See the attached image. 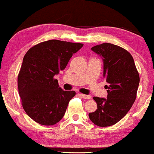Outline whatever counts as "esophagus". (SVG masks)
Segmentation results:
<instances>
[{"label": "esophagus", "mask_w": 154, "mask_h": 154, "mask_svg": "<svg viewBox=\"0 0 154 154\" xmlns=\"http://www.w3.org/2000/svg\"><path fill=\"white\" fill-rule=\"evenodd\" d=\"M79 95L81 96V97L83 98V99H91V96H90V95H85V94H82V93H79Z\"/></svg>", "instance_id": "esophagus-1"}]
</instances>
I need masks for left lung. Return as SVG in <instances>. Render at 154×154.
<instances>
[{"mask_svg":"<svg viewBox=\"0 0 154 154\" xmlns=\"http://www.w3.org/2000/svg\"><path fill=\"white\" fill-rule=\"evenodd\" d=\"M91 50L102 58L103 77L108 85H105L107 99L93 97L97 109L89 113V118L97 126H111L119 122L134 104L139 84V72L132 55L122 47L104 43Z\"/></svg>","mask_w":154,"mask_h":154,"instance_id":"obj_1","label":"left lung"}]
</instances>
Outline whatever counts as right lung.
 <instances>
[{"mask_svg":"<svg viewBox=\"0 0 154 154\" xmlns=\"http://www.w3.org/2000/svg\"><path fill=\"white\" fill-rule=\"evenodd\" d=\"M83 44L50 40L33 46L25 54L18 76L23 110L38 124L53 125L65 114L75 91H64L54 76L65 69Z\"/></svg>","mask_w":154,"mask_h":154,"instance_id":"1","label":"right lung"}]
</instances>
